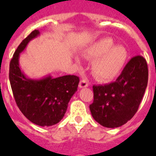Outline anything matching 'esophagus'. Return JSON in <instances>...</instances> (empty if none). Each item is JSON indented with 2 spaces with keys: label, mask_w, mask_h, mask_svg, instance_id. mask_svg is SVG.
Instances as JSON below:
<instances>
[{
  "label": "esophagus",
  "mask_w": 156,
  "mask_h": 156,
  "mask_svg": "<svg viewBox=\"0 0 156 156\" xmlns=\"http://www.w3.org/2000/svg\"><path fill=\"white\" fill-rule=\"evenodd\" d=\"M88 85H89V83H88L87 80H80V82L79 83V87L80 88L87 87H88Z\"/></svg>",
  "instance_id": "34e87169"
}]
</instances>
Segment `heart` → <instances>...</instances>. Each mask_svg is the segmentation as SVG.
<instances>
[{"mask_svg": "<svg viewBox=\"0 0 156 156\" xmlns=\"http://www.w3.org/2000/svg\"><path fill=\"white\" fill-rule=\"evenodd\" d=\"M86 55L96 58L92 65L95 77L101 81H110L122 69L128 54L123 46L114 45L112 39L103 38L87 48Z\"/></svg>", "mask_w": 156, "mask_h": 156, "instance_id": "b5f03b06", "label": "heart"}]
</instances>
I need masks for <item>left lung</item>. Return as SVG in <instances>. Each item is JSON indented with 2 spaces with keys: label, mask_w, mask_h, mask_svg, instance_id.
<instances>
[{
  "label": "left lung",
  "mask_w": 156,
  "mask_h": 156,
  "mask_svg": "<svg viewBox=\"0 0 156 156\" xmlns=\"http://www.w3.org/2000/svg\"><path fill=\"white\" fill-rule=\"evenodd\" d=\"M148 69L140 55L132 58L115 82L94 85L90 105L95 121L105 127L115 128L127 122L137 112L148 85Z\"/></svg>",
  "instance_id": "1"
}]
</instances>
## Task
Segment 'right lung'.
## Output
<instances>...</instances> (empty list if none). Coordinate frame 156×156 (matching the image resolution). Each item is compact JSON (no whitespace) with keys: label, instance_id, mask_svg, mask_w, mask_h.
<instances>
[{"label":"right lung","instance_id":"right-lung-1","mask_svg":"<svg viewBox=\"0 0 156 156\" xmlns=\"http://www.w3.org/2000/svg\"><path fill=\"white\" fill-rule=\"evenodd\" d=\"M40 35L35 30L22 41L14 53L9 66V80L14 98L23 115L33 123L50 126L62 120L73 95L76 92L79 77L67 75L41 79L27 77L19 67V55L30 41Z\"/></svg>","mask_w":156,"mask_h":156}]
</instances>
